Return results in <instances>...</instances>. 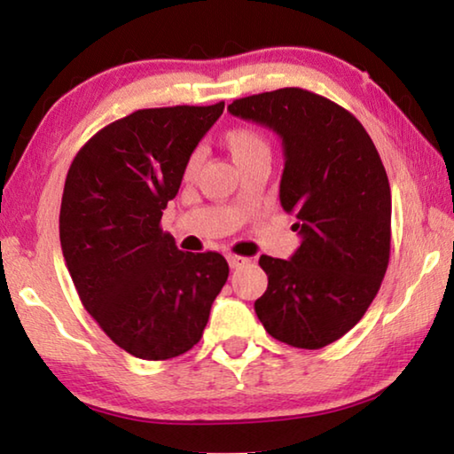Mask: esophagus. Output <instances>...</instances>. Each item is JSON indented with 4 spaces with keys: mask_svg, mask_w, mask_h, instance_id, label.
<instances>
[{
    "mask_svg": "<svg viewBox=\"0 0 454 454\" xmlns=\"http://www.w3.org/2000/svg\"><path fill=\"white\" fill-rule=\"evenodd\" d=\"M246 262H248V258L234 256V254H230V256H228V264H230V268H240V266H244Z\"/></svg>",
    "mask_w": 454,
    "mask_h": 454,
    "instance_id": "obj_1",
    "label": "esophagus"
}]
</instances>
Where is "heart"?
Returning <instances> with one entry per match:
<instances>
[{
    "instance_id": "b5f03b06",
    "label": "heart",
    "mask_w": 454,
    "mask_h": 454,
    "mask_svg": "<svg viewBox=\"0 0 454 454\" xmlns=\"http://www.w3.org/2000/svg\"><path fill=\"white\" fill-rule=\"evenodd\" d=\"M222 142L234 158V162L242 168L258 162V160H270V144L266 137L254 128L240 126L232 128L222 136ZM200 166H202V152L194 150L188 156L186 164H184V178L192 180L198 174Z\"/></svg>"
}]
</instances>
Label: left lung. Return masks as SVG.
Listing matches in <instances>:
<instances>
[{
    "label": "left lung",
    "instance_id": "8db88e82",
    "mask_svg": "<svg viewBox=\"0 0 454 454\" xmlns=\"http://www.w3.org/2000/svg\"><path fill=\"white\" fill-rule=\"evenodd\" d=\"M228 112L280 136V204L302 236L290 260L260 256L268 288L254 310L276 340L328 347L364 317L387 272L393 206L382 160L348 110L309 90L240 98Z\"/></svg>",
    "mask_w": 454,
    "mask_h": 454
}]
</instances>
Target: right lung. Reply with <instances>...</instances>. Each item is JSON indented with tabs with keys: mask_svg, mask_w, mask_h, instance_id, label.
Listing matches in <instances>:
<instances>
[{
	"mask_svg": "<svg viewBox=\"0 0 454 454\" xmlns=\"http://www.w3.org/2000/svg\"><path fill=\"white\" fill-rule=\"evenodd\" d=\"M224 102L148 107L112 121L67 170L59 242L80 301L129 355L168 360L200 342L228 280L218 252L192 254L160 226L184 164Z\"/></svg>",
	"mask_w": 454,
	"mask_h": 454,
	"instance_id": "1",
	"label": "right lung"
}]
</instances>
